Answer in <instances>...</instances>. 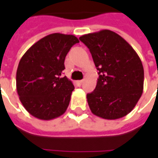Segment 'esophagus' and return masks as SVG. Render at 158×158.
Returning a JSON list of instances; mask_svg holds the SVG:
<instances>
[{"instance_id": "esophagus-1", "label": "esophagus", "mask_w": 158, "mask_h": 158, "mask_svg": "<svg viewBox=\"0 0 158 158\" xmlns=\"http://www.w3.org/2000/svg\"><path fill=\"white\" fill-rule=\"evenodd\" d=\"M83 82H84V80H79V81H78V84H79V85H81L83 84Z\"/></svg>"}]
</instances>
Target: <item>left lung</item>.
I'll use <instances>...</instances> for the list:
<instances>
[{
  "mask_svg": "<svg viewBox=\"0 0 158 158\" xmlns=\"http://www.w3.org/2000/svg\"><path fill=\"white\" fill-rule=\"evenodd\" d=\"M79 40L89 48L99 71L96 89L87 94L91 113L110 120L126 116L143 92L144 69L139 56L125 40L108 29Z\"/></svg>",
  "mask_w": 158,
  "mask_h": 158,
  "instance_id": "left-lung-1",
  "label": "left lung"
}]
</instances>
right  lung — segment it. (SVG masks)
Returning <instances> with one entry per match:
<instances>
[{"label": "right lung", "mask_w": 158, "mask_h": 158, "mask_svg": "<svg viewBox=\"0 0 158 158\" xmlns=\"http://www.w3.org/2000/svg\"><path fill=\"white\" fill-rule=\"evenodd\" d=\"M79 42L72 35L51 34L22 56L16 76L17 91L23 106L32 116L51 120L66 112L74 86L61 75L66 56Z\"/></svg>", "instance_id": "1"}]
</instances>
